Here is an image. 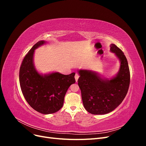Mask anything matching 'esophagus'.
Here are the masks:
<instances>
[{"label": "esophagus", "instance_id": "esophagus-1", "mask_svg": "<svg viewBox=\"0 0 146 146\" xmlns=\"http://www.w3.org/2000/svg\"><path fill=\"white\" fill-rule=\"evenodd\" d=\"M78 77H79V76H78V75L77 74H76V75H75V79H76V82H77V81H78Z\"/></svg>", "mask_w": 146, "mask_h": 146}]
</instances>
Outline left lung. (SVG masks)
Returning <instances> with one entry per match:
<instances>
[{
    "mask_svg": "<svg viewBox=\"0 0 146 146\" xmlns=\"http://www.w3.org/2000/svg\"><path fill=\"white\" fill-rule=\"evenodd\" d=\"M110 51L120 62V68L115 76L108 79L91 70H78L80 76L78 85L83 106L92 114H105L113 111L124 99L129 88L130 70L125 56L114 44L110 45Z\"/></svg>",
    "mask_w": 146,
    "mask_h": 146,
    "instance_id": "obj_1",
    "label": "left lung"
}]
</instances>
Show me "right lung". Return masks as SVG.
<instances>
[{
    "mask_svg": "<svg viewBox=\"0 0 146 146\" xmlns=\"http://www.w3.org/2000/svg\"><path fill=\"white\" fill-rule=\"evenodd\" d=\"M47 43L39 41L25 55L19 70V83L24 98L36 111L48 114L62 108L64 98L69 86L76 83L75 72L63 75L58 72L39 73L33 62L35 50Z\"/></svg>",
    "mask_w": 146,
    "mask_h": 146,
    "instance_id": "add662e5",
    "label": "right lung"
}]
</instances>
